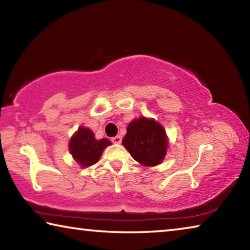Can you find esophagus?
Returning a JSON list of instances; mask_svg holds the SVG:
<instances>
[{"label":"esophagus","instance_id":"1","mask_svg":"<svg viewBox=\"0 0 250 250\" xmlns=\"http://www.w3.org/2000/svg\"><path fill=\"white\" fill-rule=\"evenodd\" d=\"M111 141L113 143H116V145H119V143H121V141H122V137L121 135H116V137L111 138Z\"/></svg>","mask_w":250,"mask_h":250}]
</instances>
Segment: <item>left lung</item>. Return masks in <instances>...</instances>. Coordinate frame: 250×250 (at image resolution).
<instances>
[{
  "instance_id": "8db88e82",
  "label": "left lung",
  "mask_w": 250,
  "mask_h": 250,
  "mask_svg": "<svg viewBox=\"0 0 250 250\" xmlns=\"http://www.w3.org/2000/svg\"><path fill=\"white\" fill-rule=\"evenodd\" d=\"M122 145L139 163L154 167L162 162L166 156L167 140L162 125L143 117L128 125Z\"/></svg>"
}]
</instances>
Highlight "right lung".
<instances>
[{
	"mask_svg": "<svg viewBox=\"0 0 250 250\" xmlns=\"http://www.w3.org/2000/svg\"><path fill=\"white\" fill-rule=\"evenodd\" d=\"M111 145L107 139L96 140L95 134L88 128L80 126L69 142V151L80 166L86 167L97 163L104 149Z\"/></svg>",
	"mask_w": 250,
	"mask_h": 250,
	"instance_id": "1",
	"label": "right lung"
}]
</instances>
